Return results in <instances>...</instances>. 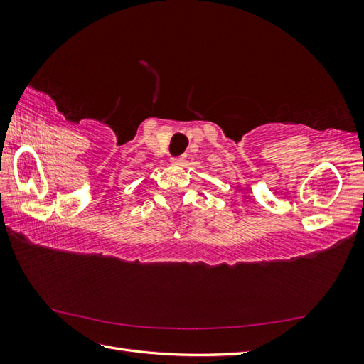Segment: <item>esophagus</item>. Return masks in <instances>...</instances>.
I'll use <instances>...</instances> for the list:
<instances>
[{
  "mask_svg": "<svg viewBox=\"0 0 364 364\" xmlns=\"http://www.w3.org/2000/svg\"><path fill=\"white\" fill-rule=\"evenodd\" d=\"M183 161H185L183 156H178V158H173V159H171V162H173L174 165H181V164H183Z\"/></svg>",
  "mask_w": 364,
  "mask_h": 364,
  "instance_id": "obj_1",
  "label": "esophagus"
}]
</instances>
